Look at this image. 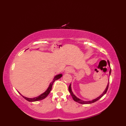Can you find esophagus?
I'll list each match as a JSON object with an SVG mask.
<instances>
[{"mask_svg":"<svg viewBox=\"0 0 126 126\" xmlns=\"http://www.w3.org/2000/svg\"><path fill=\"white\" fill-rule=\"evenodd\" d=\"M65 71L66 73H71L73 71V68L71 67H68L65 68Z\"/></svg>","mask_w":126,"mask_h":126,"instance_id":"34e87169","label":"esophagus"}]
</instances>
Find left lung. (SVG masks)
<instances>
[{
    "mask_svg": "<svg viewBox=\"0 0 126 126\" xmlns=\"http://www.w3.org/2000/svg\"><path fill=\"white\" fill-rule=\"evenodd\" d=\"M108 65L110 66V62L108 61ZM110 73H111V69H110ZM108 86H109V80H108V84H107V87H106V88L105 90H104V91L103 92V93H102L101 95H99L98 97H97V98H95V99H93V100H92V101H83V100H81L79 98H78L77 97L76 95L74 94L72 92V89H71V84H70L69 86V88H68V89H69V92H70V94H71L72 97V98H73V100H74V101H76L77 102H78V103H80V104H91V103H94V102L97 101L100 98H102V97H103V95L106 93L107 91L108 88Z\"/></svg>",
    "mask_w": 126,
    "mask_h": 126,
    "instance_id": "obj_1",
    "label": "left lung"
}]
</instances>
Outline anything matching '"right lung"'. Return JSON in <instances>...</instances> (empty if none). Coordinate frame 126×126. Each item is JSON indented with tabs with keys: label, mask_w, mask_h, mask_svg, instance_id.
Masks as SVG:
<instances>
[{
	"label": "right lung",
	"mask_w": 126,
	"mask_h": 126,
	"mask_svg": "<svg viewBox=\"0 0 126 126\" xmlns=\"http://www.w3.org/2000/svg\"><path fill=\"white\" fill-rule=\"evenodd\" d=\"M62 77V74H58V75L55 76L54 77V79H53V80L52 81V82L50 83L48 89H47L46 92H44L43 93L39 95V96L38 97H34V98H27V97H25L24 96H23V95H22V94H20V95H22V96L24 98V99H25L27 100V101H29V102H35V101H40V100H42L45 98H46L47 97V95L49 94V93H50V92L51 91V89H52V86H53V83L54 82L55 80H56L57 79H59L60 78H61Z\"/></svg>",
	"instance_id": "obj_1"
}]
</instances>
